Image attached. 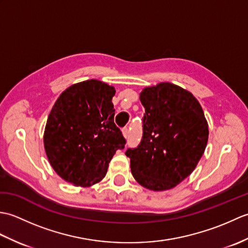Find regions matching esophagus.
Instances as JSON below:
<instances>
[{"instance_id":"1","label":"esophagus","mask_w":248,"mask_h":248,"mask_svg":"<svg viewBox=\"0 0 248 248\" xmlns=\"http://www.w3.org/2000/svg\"><path fill=\"white\" fill-rule=\"evenodd\" d=\"M121 131H123V134H124V138H128V136H129V130H128V128H124Z\"/></svg>"}]
</instances>
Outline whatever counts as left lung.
I'll list each match as a JSON object with an SVG mask.
<instances>
[{"mask_svg":"<svg viewBox=\"0 0 248 248\" xmlns=\"http://www.w3.org/2000/svg\"><path fill=\"white\" fill-rule=\"evenodd\" d=\"M140 99L145 108L143 139L125 155L141 186L167 191L197 166L208 143L207 119L193 93L175 84L145 87Z\"/></svg>","mask_w":248,"mask_h":248,"instance_id":"left-lung-1","label":"left lung"}]
</instances>
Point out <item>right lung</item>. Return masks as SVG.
I'll list each match as a JSON object with an SVG mask.
<instances>
[{"label": "right lung", "instance_id": "obj_1", "mask_svg": "<svg viewBox=\"0 0 248 248\" xmlns=\"http://www.w3.org/2000/svg\"><path fill=\"white\" fill-rule=\"evenodd\" d=\"M115 88L99 80L62 92L46 120L44 145L52 168L75 186H91L107 175L125 140L114 124Z\"/></svg>", "mask_w": 248, "mask_h": 248}]
</instances>
